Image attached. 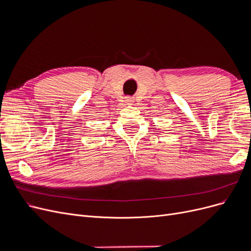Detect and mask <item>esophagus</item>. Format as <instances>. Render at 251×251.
Wrapping results in <instances>:
<instances>
[{
	"label": "esophagus",
	"mask_w": 251,
	"mask_h": 251,
	"mask_svg": "<svg viewBox=\"0 0 251 251\" xmlns=\"http://www.w3.org/2000/svg\"><path fill=\"white\" fill-rule=\"evenodd\" d=\"M126 102L128 103V104H132L134 102V98L131 97V96H126Z\"/></svg>",
	"instance_id": "obj_1"
}]
</instances>
